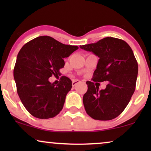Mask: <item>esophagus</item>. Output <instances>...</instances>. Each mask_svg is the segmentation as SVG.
Returning a JSON list of instances; mask_svg holds the SVG:
<instances>
[{
    "mask_svg": "<svg viewBox=\"0 0 151 151\" xmlns=\"http://www.w3.org/2000/svg\"><path fill=\"white\" fill-rule=\"evenodd\" d=\"M80 80H73V81H72V86H75L76 84H78V83H80Z\"/></svg>",
    "mask_w": 151,
    "mask_h": 151,
    "instance_id": "obj_1",
    "label": "esophagus"
}]
</instances>
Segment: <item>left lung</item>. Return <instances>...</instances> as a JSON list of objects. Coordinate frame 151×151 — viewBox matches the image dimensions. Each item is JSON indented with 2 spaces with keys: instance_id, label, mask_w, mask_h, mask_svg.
I'll return each instance as SVG.
<instances>
[{
  "instance_id": "left-lung-1",
  "label": "left lung",
  "mask_w": 151,
  "mask_h": 151,
  "mask_svg": "<svg viewBox=\"0 0 151 151\" xmlns=\"http://www.w3.org/2000/svg\"><path fill=\"white\" fill-rule=\"evenodd\" d=\"M80 47L100 58L93 81H109L106 88L100 91L94 82H86L88 90L83 96L86 112L94 119H114L123 112L135 90L138 65L133 50L124 40L113 37Z\"/></svg>"
}]
</instances>
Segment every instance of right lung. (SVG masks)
Wrapping results in <instances>:
<instances>
[{
	"instance_id": "1",
	"label": "right lung",
	"mask_w": 151,
	"mask_h": 151,
	"mask_svg": "<svg viewBox=\"0 0 151 151\" xmlns=\"http://www.w3.org/2000/svg\"><path fill=\"white\" fill-rule=\"evenodd\" d=\"M78 48L43 36L26 43L20 50L14 77L20 100L33 116L49 119L62 111L72 82L62 76L60 83L55 85L49 78L60 76V69L65 66L64 58Z\"/></svg>"
}]
</instances>
